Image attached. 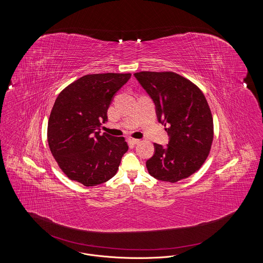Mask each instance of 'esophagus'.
<instances>
[{
	"label": "esophagus",
	"mask_w": 263,
	"mask_h": 263,
	"mask_svg": "<svg viewBox=\"0 0 263 263\" xmlns=\"http://www.w3.org/2000/svg\"><path fill=\"white\" fill-rule=\"evenodd\" d=\"M129 140H130V142H131V143H133L134 145H137V144H139V143L141 142V140H140V139H135V138H130Z\"/></svg>",
	"instance_id": "1"
}]
</instances>
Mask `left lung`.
Returning <instances> with one entry per match:
<instances>
[{"mask_svg":"<svg viewBox=\"0 0 263 263\" xmlns=\"http://www.w3.org/2000/svg\"><path fill=\"white\" fill-rule=\"evenodd\" d=\"M157 107L158 120L170 125L168 145L154 144L146 165L152 176L175 183L199 171L212 147V113L202 90L175 72L135 73Z\"/></svg>","mask_w":263,"mask_h":263,"instance_id":"left-lung-1","label":"left lung"}]
</instances>
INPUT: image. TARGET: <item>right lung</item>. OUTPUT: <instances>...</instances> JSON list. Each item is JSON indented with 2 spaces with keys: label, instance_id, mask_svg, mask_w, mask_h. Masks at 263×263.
<instances>
[{
  "label": "right lung",
  "instance_id": "obj_1",
  "mask_svg": "<svg viewBox=\"0 0 263 263\" xmlns=\"http://www.w3.org/2000/svg\"><path fill=\"white\" fill-rule=\"evenodd\" d=\"M131 74L105 73L81 77L59 93L51 110L47 141L63 173L85 186H95L116 175L128 151L124 137L100 135L115 92Z\"/></svg>",
  "mask_w": 263,
  "mask_h": 263
}]
</instances>
